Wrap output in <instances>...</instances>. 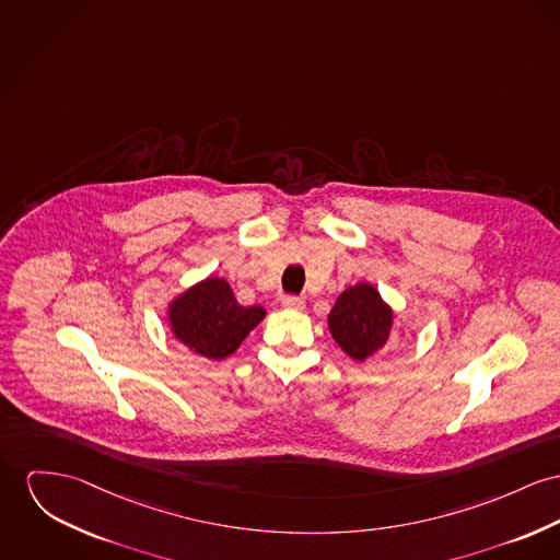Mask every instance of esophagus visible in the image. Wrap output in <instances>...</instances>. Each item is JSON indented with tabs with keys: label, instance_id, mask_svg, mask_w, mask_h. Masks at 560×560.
<instances>
[{
	"label": "esophagus",
	"instance_id": "esophagus-1",
	"mask_svg": "<svg viewBox=\"0 0 560 560\" xmlns=\"http://www.w3.org/2000/svg\"><path fill=\"white\" fill-rule=\"evenodd\" d=\"M282 305L284 307H289V310H303L305 307V301H303V298H284L282 299Z\"/></svg>",
	"mask_w": 560,
	"mask_h": 560
}]
</instances>
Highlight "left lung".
I'll list each match as a JSON object with an SVG mask.
<instances>
[{
  "instance_id": "left-lung-1",
  "label": "left lung",
  "mask_w": 560,
  "mask_h": 560,
  "mask_svg": "<svg viewBox=\"0 0 560 560\" xmlns=\"http://www.w3.org/2000/svg\"><path fill=\"white\" fill-rule=\"evenodd\" d=\"M329 334L352 361L375 357L395 331V310L370 282H359L339 293L327 316ZM404 337V329H397Z\"/></svg>"
}]
</instances>
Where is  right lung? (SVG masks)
Wrapping results in <instances>:
<instances>
[{
    "instance_id": "add662e5",
    "label": "right lung",
    "mask_w": 560,
    "mask_h": 560,
    "mask_svg": "<svg viewBox=\"0 0 560 560\" xmlns=\"http://www.w3.org/2000/svg\"><path fill=\"white\" fill-rule=\"evenodd\" d=\"M165 316L174 339L192 354L223 361L242 346L267 312L262 305L237 303L224 278L208 276L170 299Z\"/></svg>"
}]
</instances>
